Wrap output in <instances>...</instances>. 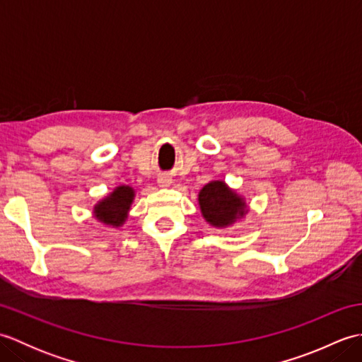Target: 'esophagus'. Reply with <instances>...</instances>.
Returning a JSON list of instances; mask_svg holds the SVG:
<instances>
[{"instance_id":"34e87169","label":"esophagus","mask_w":362,"mask_h":362,"mask_svg":"<svg viewBox=\"0 0 362 362\" xmlns=\"http://www.w3.org/2000/svg\"><path fill=\"white\" fill-rule=\"evenodd\" d=\"M157 183H158V187H160V188H168V187H171V183H173V177H171V175H168V174L160 175L158 179H157Z\"/></svg>"}]
</instances>
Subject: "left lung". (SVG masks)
Here are the masks:
<instances>
[{
  "label": "left lung",
  "instance_id": "8db88e82",
  "mask_svg": "<svg viewBox=\"0 0 362 362\" xmlns=\"http://www.w3.org/2000/svg\"><path fill=\"white\" fill-rule=\"evenodd\" d=\"M199 209L204 219L214 228H228L240 224L249 213L245 197L230 188L224 180H211L199 191Z\"/></svg>",
  "mask_w": 362,
  "mask_h": 362
}]
</instances>
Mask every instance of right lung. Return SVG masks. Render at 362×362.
Returning a JSON list of instances; mask_svg holds the SVG:
<instances>
[{
	"instance_id": "1",
	"label": "right lung",
	"mask_w": 362,
	"mask_h": 362,
	"mask_svg": "<svg viewBox=\"0 0 362 362\" xmlns=\"http://www.w3.org/2000/svg\"><path fill=\"white\" fill-rule=\"evenodd\" d=\"M135 189L129 185L113 188L112 193L104 196L93 206V218L105 227L118 228L124 226L129 218L130 206L134 204Z\"/></svg>"
}]
</instances>
